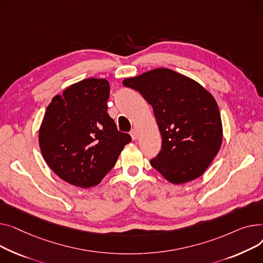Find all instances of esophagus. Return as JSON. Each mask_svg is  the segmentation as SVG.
I'll list each match as a JSON object with an SVG mask.
<instances>
[{"mask_svg": "<svg viewBox=\"0 0 263 263\" xmlns=\"http://www.w3.org/2000/svg\"><path fill=\"white\" fill-rule=\"evenodd\" d=\"M130 136H132V139H133L134 141L137 140V139H138V132H137L136 129H133V130L130 132Z\"/></svg>", "mask_w": 263, "mask_h": 263, "instance_id": "1", "label": "esophagus"}]
</instances>
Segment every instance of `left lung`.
<instances>
[{
    "label": "left lung",
    "instance_id": "1",
    "mask_svg": "<svg viewBox=\"0 0 263 263\" xmlns=\"http://www.w3.org/2000/svg\"><path fill=\"white\" fill-rule=\"evenodd\" d=\"M123 85L140 92L153 107L162 138L151 164L171 183L202 175L218 155L223 126L217 101L190 77L166 68L128 77Z\"/></svg>",
    "mask_w": 263,
    "mask_h": 263
}]
</instances>
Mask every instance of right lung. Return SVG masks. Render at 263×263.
I'll list each match as a JSON object with an SVG mask.
<instances>
[{
    "instance_id": "add662e5",
    "label": "right lung",
    "mask_w": 263,
    "mask_h": 263,
    "mask_svg": "<svg viewBox=\"0 0 263 263\" xmlns=\"http://www.w3.org/2000/svg\"><path fill=\"white\" fill-rule=\"evenodd\" d=\"M109 91L107 80L86 79L56 95L44 112L38 135L42 157L75 187L99 184L132 141L107 114Z\"/></svg>"
}]
</instances>
